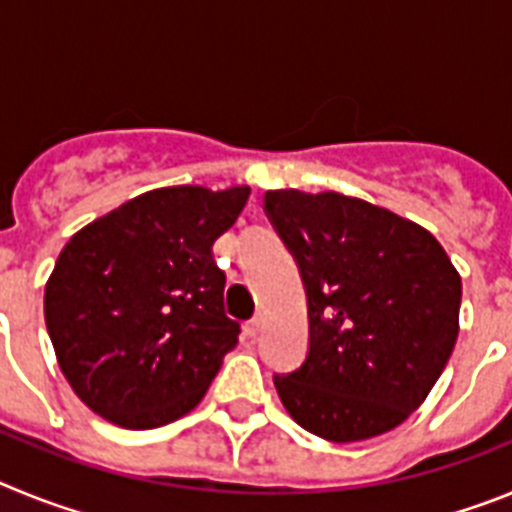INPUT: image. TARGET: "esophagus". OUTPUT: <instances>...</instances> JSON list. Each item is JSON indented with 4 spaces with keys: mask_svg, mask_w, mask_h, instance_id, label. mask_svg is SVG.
<instances>
[{
    "mask_svg": "<svg viewBox=\"0 0 512 512\" xmlns=\"http://www.w3.org/2000/svg\"><path fill=\"white\" fill-rule=\"evenodd\" d=\"M261 330H264V315H261V312H256V315H253V318L246 323V333L251 338H256Z\"/></svg>",
    "mask_w": 512,
    "mask_h": 512,
    "instance_id": "1",
    "label": "esophagus"
}]
</instances>
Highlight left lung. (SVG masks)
I'll return each instance as SVG.
<instances>
[{
  "label": "left lung",
  "instance_id": "8db88e82",
  "mask_svg": "<svg viewBox=\"0 0 512 512\" xmlns=\"http://www.w3.org/2000/svg\"><path fill=\"white\" fill-rule=\"evenodd\" d=\"M264 212L295 256L310 320L302 366L274 374L284 408L336 443L392 431L454 351L459 271L428 230L356 197L274 189Z\"/></svg>",
  "mask_w": 512,
  "mask_h": 512
}]
</instances>
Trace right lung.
I'll return each mask as SVG.
<instances>
[{"instance_id": "right-lung-1", "label": "right lung", "mask_w": 512, "mask_h": 512, "mask_svg": "<svg viewBox=\"0 0 512 512\" xmlns=\"http://www.w3.org/2000/svg\"><path fill=\"white\" fill-rule=\"evenodd\" d=\"M248 194L151 189L63 246L45 284V325L63 377L94 413L146 431L205 397L241 333L225 315L212 243Z\"/></svg>"}]
</instances>
